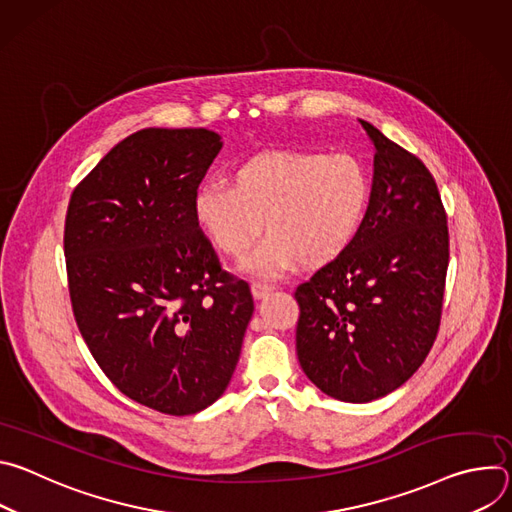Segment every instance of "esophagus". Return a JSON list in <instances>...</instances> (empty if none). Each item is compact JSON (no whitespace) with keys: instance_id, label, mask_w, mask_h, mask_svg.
<instances>
[{"instance_id":"1","label":"esophagus","mask_w":512,"mask_h":512,"mask_svg":"<svg viewBox=\"0 0 512 512\" xmlns=\"http://www.w3.org/2000/svg\"><path fill=\"white\" fill-rule=\"evenodd\" d=\"M251 291H253V296H255L257 300H261V298H265L267 294H271L273 285H271V283H265V281H253V283H251Z\"/></svg>"}]
</instances>
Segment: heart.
Instances as JSON below:
<instances>
[{"mask_svg": "<svg viewBox=\"0 0 512 512\" xmlns=\"http://www.w3.org/2000/svg\"><path fill=\"white\" fill-rule=\"evenodd\" d=\"M371 202V176L348 154L269 150L241 160L231 184L208 182L192 200L194 223L216 251L243 257L265 231L247 269L273 275L298 259L318 267L356 237Z\"/></svg>", "mask_w": 512, "mask_h": 512, "instance_id": "heart-1", "label": "heart"}]
</instances>
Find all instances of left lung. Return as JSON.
Wrapping results in <instances>:
<instances>
[{
	"instance_id": "1",
	"label": "left lung",
	"mask_w": 512,
	"mask_h": 512,
	"mask_svg": "<svg viewBox=\"0 0 512 512\" xmlns=\"http://www.w3.org/2000/svg\"><path fill=\"white\" fill-rule=\"evenodd\" d=\"M375 143L367 214L352 243L296 289V350L326 395L369 403L421 367L440 330L448 216L425 164L360 121Z\"/></svg>"
}]
</instances>
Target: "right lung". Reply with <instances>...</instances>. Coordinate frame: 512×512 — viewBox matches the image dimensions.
<instances>
[{"instance_id": "1", "label": "right lung", "mask_w": 512, "mask_h": 512, "mask_svg": "<svg viewBox=\"0 0 512 512\" xmlns=\"http://www.w3.org/2000/svg\"><path fill=\"white\" fill-rule=\"evenodd\" d=\"M221 148L208 129H141L77 184L66 210L77 326L107 379L166 415L225 393L255 308L192 214Z\"/></svg>"}]
</instances>
